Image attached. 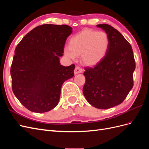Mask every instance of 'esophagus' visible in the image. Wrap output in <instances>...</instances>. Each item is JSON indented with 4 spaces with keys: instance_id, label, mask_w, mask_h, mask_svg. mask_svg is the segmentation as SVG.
Here are the masks:
<instances>
[{
    "instance_id": "esophagus-1",
    "label": "esophagus",
    "mask_w": 149,
    "mask_h": 149,
    "mask_svg": "<svg viewBox=\"0 0 149 149\" xmlns=\"http://www.w3.org/2000/svg\"><path fill=\"white\" fill-rule=\"evenodd\" d=\"M74 72L75 74H78V73H82V72H83V69L81 68H80L79 66H76L75 68Z\"/></svg>"
}]
</instances>
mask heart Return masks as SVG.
Listing matches in <instances>:
<instances>
[{
	"label": "heart",
	"instance_id": "1",
	"mask_svg": "<svg viewBox=\"0 0 149 149\" xmlns=\"http://www.w3.org/2000/svg\"><path fill=\"white\" fill-rule=\"evenodd\" d=\"M110 40L104 31L85 30L73 36L64 55L71 60L81 55L83 64L87 66L97 65L105 58L109 48Z\"/></svg>",
	"mask_w": 149,
	"mask_h": 149
}]
</instances>
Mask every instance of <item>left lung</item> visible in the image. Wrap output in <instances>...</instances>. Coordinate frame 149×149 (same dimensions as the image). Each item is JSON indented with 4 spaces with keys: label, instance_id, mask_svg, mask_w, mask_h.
Returning a JSON list of instances; mask_svg holds the SVG:
<instances>
[{
    "label": "left lung",
    "instance_id": "obj_1",
    "mask_svg": "<svg viewBox=\"0 0 149 149\" xmlns=\"http://www.w3.org/2000/svg\"><path fill=\"white\" fill-rule=\"evenodd\" d=\"M96 26L109 36V48L100 63L84 68L83 92L90 104L106 109L121 104L132 89L136 63L131 45L118 30L107 24Z\"/></svg>",
    "mask_w": 149,
    "mask_h": 149
}]
</instances>
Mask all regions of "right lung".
Segmentation results:
<instances>
[{
    "label": "right lung",
    "mask_w": 149,
    "mask_h": 149,
    "mask_svg": "<svg viewBox=\"0 0 149 149\" xmlns=\"http://www.w3.org/2000/svg\"><path fill=\"white\" fill-rule=\"evenodd\" d=\"M71 33L68 25L45 24L17 45L10 68L12 91L30 111L42 113L55 107L62 84L74 76V64L64 66L60 63Z\"/></svg>",
    "instance_id": "right-lung-1"
}]
</instances>
